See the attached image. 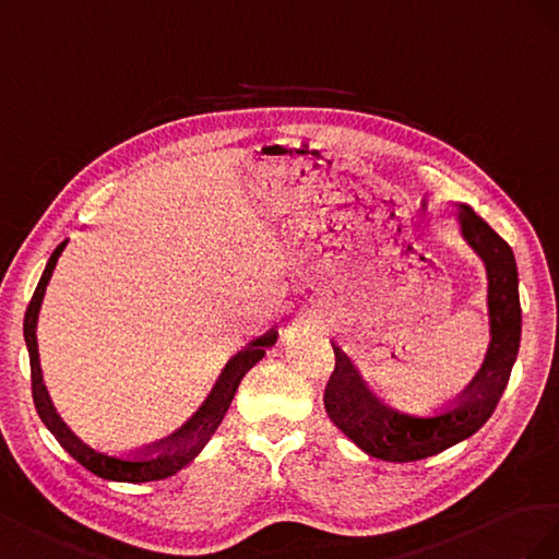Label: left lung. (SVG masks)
<instances>
[{"mask_svg": "<svg viewBox=\"0 0 559 559\" xmlns=\"http://www.w3.org/2000/svg\"><path fill=\"white\" fill-rule=\"evenodd\" d=\"M456 219L464 241L485 264L489 311L487 354L464 395L433 417H414L374 395L354 360L332 344L334 372L323 395L328 417L365 454L381 461H419L471 438L497 409L518 358L522 309L515 254L471 205H456Z\"/></svg>", "mask_w": 559, "mask_h": 559, "instance_id": "obj_1", "label": "left lung"}]
</instances>
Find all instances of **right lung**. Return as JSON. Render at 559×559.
<instances>
[{"mask_svg":"<svg viewBox=\"0 0 559 559\" xmlns=\"http://www.w3.org/2000/svg\"><path fill=\"white\" fill-rule=\"evenodd\" d=\"M66 246H68V238L53 250L49 262H46L44 274L37 283V290H35V295H32L29 305H27L25 323H23V334H25V344H27V354H29L32 397H35V407H37L39 419L56 436L62 450H66L72 459H76L86 471L103 477V480H115V483L164 480V477H170L178 471H182L187 464H191V461L199 456V452L205 448V442L213 438L217 426L222 424V419H225V414L234 401V393H236L238 384H241V379L246 377V372L252 368L254 362H260L264 358L266 348L276 344L278 332L269 330L266 334H262L260 340L248 344V348L241 350V354H236L227 362V368L222 370V374L217 377L211 395L205 397L194 417H191L182 428L175 430L173 436L164 438L162 442H154L152 448H147L145 452H135L129 456L93 450L84 440H79L70 430V426L60 419V414L56 412V407L51 403V395H49V391H46L44 377H41V365H39L37 318H39L46 285H49L56 262L60 258V252L66 250Z\"/></svg>","mask_w":559,"mask_h":559,"instance_id":"right-lung-1","label":"right lung"}]
</instances>
